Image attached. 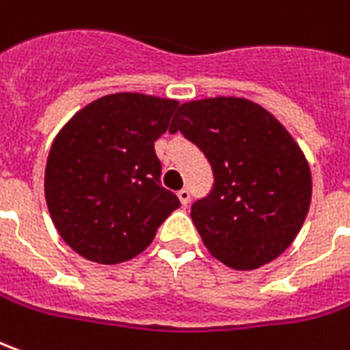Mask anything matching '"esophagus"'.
I'll list each match as a JSON object with an SVG mask.
<instances>
[{
    "label": "esophagus",
    "mask_w": 350,
    "mask_h": 350,
    "mask_svg": "<svg viewBox=\"0 0 350 350\" xmlns=\"http://www.w3.org/2000/svg\"><path fill=\"white\" fill-rule=\"evenodd\" d=\"M178 199H180V202H182L183 206L189 204V200H191V193H189V189H185V187L180 189V191H178Z\"/></svg>",
    "instance_id": "1"
}]
</instances>
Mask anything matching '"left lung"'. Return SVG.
I'll return each mask as SVG.
<instances>
[{"instance_id":"8db88e82","label":"left lung","mask_w":350,"mask_h":350,"mask_svg":"<svg viewBox=\"0 0 350 350\" xmlns=\"http://www.w3.org/2000/svg\"><path fill=\"white\" fill-rule=\"evenodd\" d=\"M193 142L214 172L191 219L208 252L237 271L278 258L309 212L312 180L301 148L265 107L217 96L180 106L170 133Z\"/></svg>"}]
</instances>
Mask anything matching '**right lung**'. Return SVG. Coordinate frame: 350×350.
I'll return each instance as SVG.
<instances>
[{"mask_svg": "<svg viewBox=\"0 0 350 350\" xmlns=\"http://www.w3.org/2000/svg\"><path fill=\"white\" fill-rule=\"evenodd\" d=\"M178 100L117 92L90 102L56 134L45 167V200L56 231L85 260L136 258L180 199L161 185L155 140Z\"/></svg>", "mask_w": 350, "mask_h": 350, "instance_id": "1", "label": "right lung"}]
</instances>
